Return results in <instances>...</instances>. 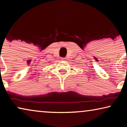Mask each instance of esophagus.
<instances>
[{
    "label": "esophagus",
    "mask_w": 127,
    "mask_h": 127,
    "mask_svg": "<svg viewBox=\"0 0 127 127\" xmlns=\"http://www.w3.org/2000/svg\"><path fill=\"white\" fill-rule=\"evenodd\" d=\"M66 59H67L65 58H63L62 59V60H63V61H66Z\"/></svg>",
    "instance_id": "34e87169"
}]
</instances>
